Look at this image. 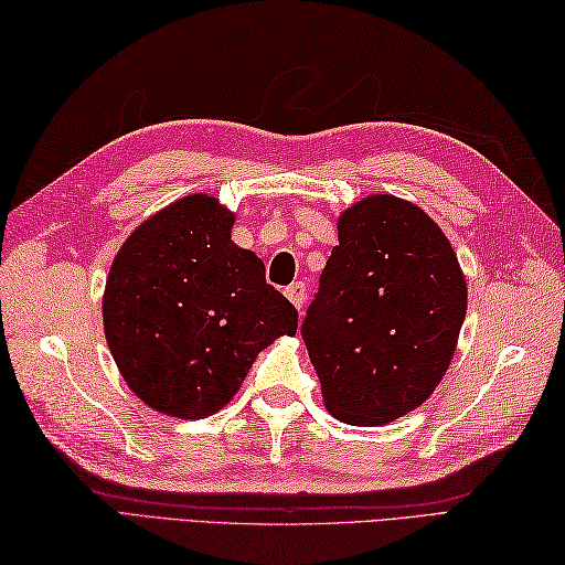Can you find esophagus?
I'll return each mask as SVG.
<instances>
[{
	"mask_svg": "<svg viewBox=\"0 0 565 565\" xmlns=\"http://www.w3.org/2000/svg\"><path fill=\"white\" fill-rule=\"evenodd\" d=\"M286 298L298 308V313L303 310V303H306V284L303 281H294L291 286H286Z\"/></svg>",
	"mask_w": 565,
	"mask_h": 565,
	"instance_id": "obj_1",
	"label": "esophagus"
}]
</instances>
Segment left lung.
<instances>
[{"mask_svg": "<svg viewBox=\"0 0 565 565\" xmlns=\"http://www.w3.org/2000/svg\"><path fill=\"white\" fill-rule=\"evenodd\" d=\"M338 239L303 342L334 417L393 423L447 374L466 318L463 271L439 225L391 194L347 209Z\"/></svg>", "mask_w": 565, "mask_h": 565, "instance_id": "1", "label": "left lung"}]
</instances>
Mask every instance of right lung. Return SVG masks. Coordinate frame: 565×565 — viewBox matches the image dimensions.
<instances>
[{
  "mask_svg": "<svg viewBox=\"0 0 565 565\" xmlns=\"http://www.w3.org/2000/svg\"><path fill=\"white\" fill-rule=\"evenodd\" d=\"M235 215L184 196L138 225L111 264L104 332L128 388L152 411L196 419L221 411L257 354L296 334L298 310L231 239Z\"/></svg>",
  "mask_w": 565,
  "mask_h": 565,
  "instance_id": "1",
  "label": "right lung"
}]
</instances>
